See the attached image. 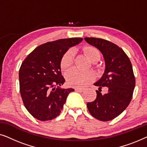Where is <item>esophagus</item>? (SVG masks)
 <instances>
[{
    "mask_svg": "<svg viewBox=\"0 0 147 147\" xmlns=\"http://www.w3.org/2000/svg\"><path fill=\"white\" fill-rule=\"evenodd\" d=\"M75 90H76V91H77V92H83V91H84V88H75Z\"/></svg>",
    "mask_w": 147,
    "mask_h": 147,
    "instance_id": "obj_1",
    "label": "esophagus"
}]
</instances>
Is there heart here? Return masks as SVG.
I'll list each match as a JSON object with an SVG mask.
<instances>
[{
	"label": "heart",
	"instance_id": "1",
	"mask_svg": "<svg viewBox=\"0 0 147 147\" xmlns=\"http://www.w3.org/2000/svg\"><path fill=\"white\" fill-rule=\"evenodd\" d=\"M84 52L92 62L98 61L100 58V52L97 49L92 46H86L84 47ZM76 50L69 49L62 55L60 65L63 70H67L73 65ZM66 79L69 86L74 87L85 86L95 79V75L92 71H82L78 69H71L66 73Z\"/></svg>",
	"mask_w": 147,
	"mask_h": 147
}]
</instances>
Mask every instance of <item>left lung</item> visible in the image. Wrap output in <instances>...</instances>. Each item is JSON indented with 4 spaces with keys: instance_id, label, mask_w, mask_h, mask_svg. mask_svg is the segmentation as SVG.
I'll return each instance as SVG.
<instances>
[{
    "instance_id": "1",
    "label": "left lung",
    "mask_w": 147,
    "mask_h": 147,
    "mask_svg": "<svg viewBox=\"0 0 147 147\" xmlns=\"http://www.w3.org/2000/svg\"><path fill=\"white\" fill-rule=\"evenodd\" d=\"M90 45L101 51L106 68L102 77L94 84L98 86L96 100L88 102L91 115L100 121H109L119 116L129 105L135 87L132 66L129 58L122 49L107 40L85 37ZM102 87H107L108 92L102 94Z\"/></svg>"
}]
</instances>
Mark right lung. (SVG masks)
Masks as SVG:
<instances>
[{"mask_svg":"<svg viewBox=\"0 0 147 147\" xmlns=\"http://www.w3.org/2000/svg\"><path fill=\"white\" fill-rule=\"evenodd\" d=\"M82 38L58 39L43 43L27 55L19 69L20 93L27 111L36 119L46 121L59 115L73 88L62 89L65 82L60 62L70 47Z\"/></svg>","mask_w":147,"mask_h":147,"instance_id":"obj_1","label":"right lung"}]
</instances>
